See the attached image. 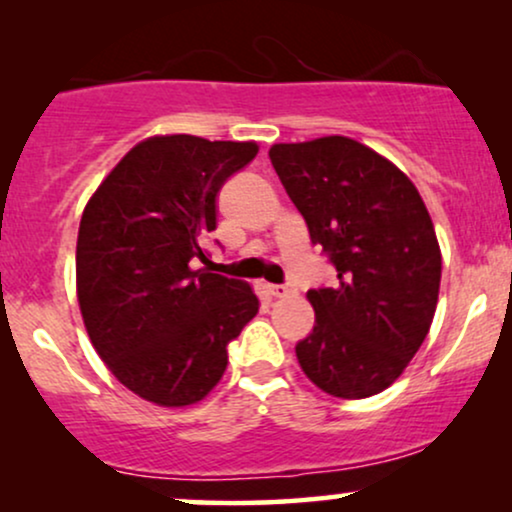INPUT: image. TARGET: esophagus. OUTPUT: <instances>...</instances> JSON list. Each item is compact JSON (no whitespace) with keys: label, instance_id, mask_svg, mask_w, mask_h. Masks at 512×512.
Listing matches in <instances>:
<instances>
[{"label":"esophagus","instance_id":"esophagus-1","mask_svg":"<svg viewBox=\"0 0 512 512\" xmlns=\"http://www.w3.org/2000/svg\"><path fill=\"white\" fill-rule=\"evenodd\" d=\"M267 291L272 293L274 298H286V296H291V293H296L293 284H269Z\"/></svg>","mask_w":512,"mask_h":512}]
</instances>
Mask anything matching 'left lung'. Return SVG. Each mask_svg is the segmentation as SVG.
Segmentation results:
<instances>
[{
    "label": "left lung",
    "instance_id": "8db88e82",
    "mask_svg": "<svg viewBox=\"0 0 512 512\" xmlns=\"http://www.w3.org/2000/svg\"><path fill=\"white\" fill-rule=\"evenodd\" d=\"M272 166L301 211L334 286L308 291L315 327L296 344L322 392L363 399L390 387L424 344L440 289L433 221L407 175L346 137L274 144Z\"/></svg>",
    "mask_w": 512,
    "mask_h": 512
}]
</instances>
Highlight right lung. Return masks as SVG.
Masks as SVG:
<instances>
[{
	"label": "right lung",
	"instance_id": "right-lung-1",
	"mask_svg": "<svg viewBox=\"0 0 512 512\" xmlns=\"http://www.w3.org/2000/svg\"><path fill=\"white\" fill-rule=\"evenodd\" d=\"M255 142L190 134L134 146L86 204L76 293L98 356L134 395L195 404L221 380L228 344L260 310L245 281L195 269L216 231V195Z\"/></svg>",
	"mask_w": 512,
	"mask_h": 512
}]
</instances>
